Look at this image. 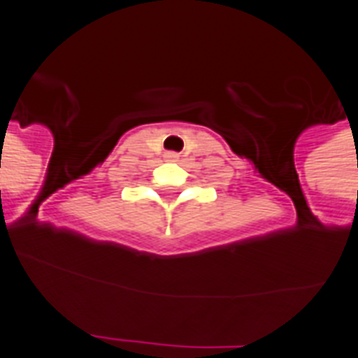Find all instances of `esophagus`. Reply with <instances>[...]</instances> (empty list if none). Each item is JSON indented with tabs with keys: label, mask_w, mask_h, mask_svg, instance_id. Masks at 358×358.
Returning <instances> with one entry per match:
<instances>
[{
	"label": "esophagus",
	"mask_w": 358,
	"mask_h": 358,
	"mask_svg": "<svg viewBox=\"0 0 358 358\" xmlns=\"http://www.w3.org/2000/svg\"><path fill=\"white\" fill-rule=\"evenodd\" d=\"M164 157H166V159H170V161H176V159L179 155H177V153H173V151H168V153H166Z\"/></svg>",
	"instance_id": "1"
}]
</instances>
